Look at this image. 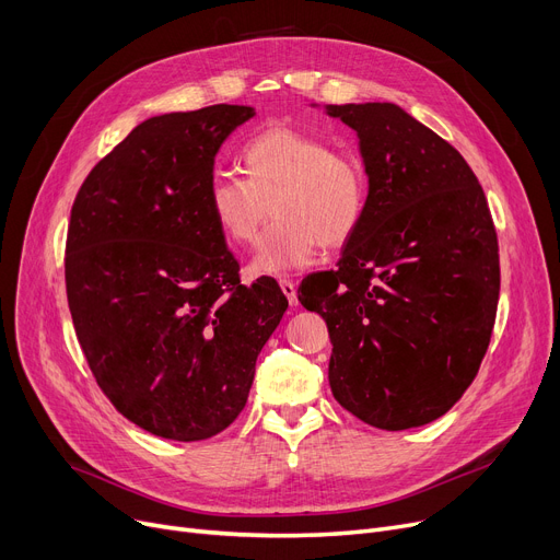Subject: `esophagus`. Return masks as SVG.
Instances as JSON below:
<instances>
[{"label": "esophagus", "mask_w": 560, "mask_h": 560, "mask_svg": "<svg viewBox=\"0 0 560 560\" xmlns=\"http://www.w3.org/2000/svg\"><path fill=\"white\" fill-rule=\"evenodd\" d=\"M279 285H281V290H283V295L288 298V304L290 306H298L300 302H298V285L292 283V279H279Z\"/></svg>", "instance_id": "esophagus-1"}]
</instances>
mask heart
<instances>
[{
    "label": "heart",
    "instance_id": "1",
    "mask_svg": "<svg viewBox=\"0 0 560 560\" xmlns=\"http://www.w3.org/2000/svg\"><path fill=\"white\" fill-rule=\"evenodd\" d=\"M245 176L215 174L209 211L231 245L249 247L265 220H277L249 265L256 277H281L317 258L319 245L349 241L368 211V174L359 159L300 129L272 127L243 147ZM273 206L270 207L269 203Z\"/></svg>",
    "mask_w": 560,
    "mask_h": 560
}]
</instances>
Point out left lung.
<instances>
[{
    "label": "left lung",
    "instance_id": "obj_1",
    "mask_svg": "<svg viewBox=\"0 0 560 560\" xmlns=\"http://www.w3.org/2000/svg\"><path fill=\"white\" fill-rule=\"evenodd\" d=\"M359 133L368 211L338 268L302 281L325 317L336 401L386 431L422 427L472 384L492 336L499 247L454 147L388 102L327 106Z\"/></svg>",
    "mask_w": 560,
    "mask_h": 560
}]
</instances>
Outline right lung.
<instances>
[{"label":"right lung","instance_id":"obj_1","mask_svg":"<svg viewBox=\"0 0 560 560\" xmlns=\"http://www.w3.org/2000/svg\"><path fill=\"white\" fill-rule=\"evenodd\" d=\"M252 106L215 104L140 122L81 184L66 288L97 386L140 429L206 440L247 404L288 300L272 277L241 283L206 192Z\"/></svg>","mask_w":560,"mask_h":560}]
</instances>
